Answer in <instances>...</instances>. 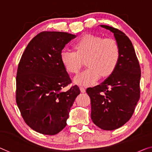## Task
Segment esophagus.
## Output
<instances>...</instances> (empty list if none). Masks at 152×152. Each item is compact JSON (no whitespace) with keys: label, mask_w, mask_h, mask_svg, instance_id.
<instances>
[{"label":"esophagus","mask_w":152,"mask_h":152,"mask_svg":"<svg viewBox=\"0 0 152 152\" xmlns=\"http://www.w3.org/2000/svg\"><path fill=\"white\" fill-rule=\"evenodd\" d=\"M80 91L82 93H85L86 91L85 88L84 87H80Z\"/></svg>","instance_id":"34e87169"}]
</instances>
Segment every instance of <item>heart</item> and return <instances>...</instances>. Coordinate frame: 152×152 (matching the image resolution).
Returning <instances> with one entry per match:
<instances>
[{"mask_svg":"<svg viewBox=\"0 0 152 152\" xmlns=\"http://www.w3.org/2000/svg\"><path fill=\"white\" fill-rule=\"evenodd\" d=\"M76 52L63 50L61 60L67 72L78 74L86 59L88 67L74 78L80 85H90L96 83L101 76L103 78L113 73L118 65L120 50L117 42L110 38L85 35L74 44Z\"/></svg>","mask_w":152,"mask_h":152,"instance_id":"1","label":"heart"}]
</instances>
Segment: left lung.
<instances>
[{
	"instance_id": "obj_1",
	"label": "left lung",
	"mask_w": 152,
	"mask_h": 152,
	"mask_svg": "<svg viewBox=\"0 0 152 152\" xmlns=\"http://www.w3.org/2000/svg\"><path fill=\"white\" fill-rule=\"evenodd\" d=\"M100 26L114 34L119 47V61L108 78L86 91L91 98L93 122L102 130H113L124 126L134 113L140 98L141 68L126 34L111 26Z\"/></svg>"
}]
</instances>
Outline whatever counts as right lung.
Masks as SVG:
<instances>
[{
	"mask_svg": "<svg viewBox=\"0 0 152 152\" xmlns=\"http://www.w3.org/2000/svg\"><path fill=\"white\" fill-rule=\"evenodd\" d=\"M75 35L43 31L28 43L18 65L16 103L24 121L36 132L54 135L67 125L72 106L80 91L72 83L61 52Z\"/></svg>",
	"mask_w": 152,
	"mask_h": 152,
	"instance_id": "1",
	"label": "right lung"
}]
</instances>
